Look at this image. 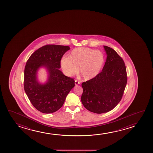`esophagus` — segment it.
Segmentation results:
<instances>
[{
    "mask_svg": "<svg viewBox=\"0 0 153 153\" xmlns=\"http://www.w3.org/2000/svg\"><path fill=\"white\" fill-rule=\"evenodd\" d=\"M75 85H78L80 84V82L77 81V80H75Z\"/></svg>",
    "mask_w": 153,
    "mask_h": 153,
    "instance_id": "34e87169",
    "label": "esophagus"
}]
</instances>
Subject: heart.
<instances>
[{"label": "heart", "instance_id": "heart-1", "mask_svg": "<svg viewBox=\"0 0 153 153\" xmlns=\"http://www.w3.org/2000/svg\"><path fill=\"white\" fill-rule=\"evenodd\" d=\"M105 63L102 52L88 48L74 49L62 59L61 65L65 74L71 77L78 72L85 80L91 79L98 75Z\"/></svg>", "mask_w": 153, "mask_h": 153}]
</instances>
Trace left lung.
Wrapping results in <instances>:
<instances>
[{"instance_id":"obj_1","label":"left lung","mask_w":153,"mask_h":153,"mask_svg":"<svg viewBox=\"0 0 153 153\" xmlns=\"http://www.w3.org/2000/svg\"><path fill=\"white\" fill-rule=\"evenodd\" d=\"M103 46L107 57L102 71L82 84V105L89 111L98 114L108 112L117 105L128 80L123 59L112 48Z\"/></svg>"}]
</instances>
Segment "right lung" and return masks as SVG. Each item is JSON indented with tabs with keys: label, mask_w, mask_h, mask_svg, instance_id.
I'll return each instance as SVG.
<instances>
[{
	"label": "right lung",
	"mask_w": 153,
	"mask_h": 153,
	"mask_svg": "<svg viewBox=\"0 0 153 153\" xmlns=\"http://www.w3.org/2000/svg\"><path fill=\"white\" fill-rule=\"evenodd\" d=\"M69 46L48 44L38 49L27 59L24 71V89L32 105L44 113L54 112L63 106L65 99L75 86V80L59 70L63 55ZM41 66L49 71L48 81L41 85L36 80Z\"/></svg>",
	"instance_id": "add662e5"
}]
</instances>
